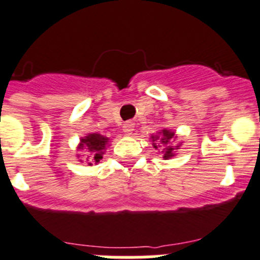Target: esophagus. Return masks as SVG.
Here are the masks:
<instances>
[{
    "instance_id": "34e87169",
    "label": "esophagus",
    "mask_w": 260,
    "mask_h": 260,
    "mask_svg": "<svg viewBox=\"0 0 260 260\" xmlns=\"http://www.w3.org/2000/svg\"><path fill=\"white\" fill-rule=\"evenodd\" d=\"M133 128H135V125H133V123H131V121L124 123V125H123V129L125 133H131L133 131Z\"/></svg>"
}]
</instances>
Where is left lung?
Segmentation results:
<instances>
[{
  "mask_svg": "<svg viewBox=\"0 0 260 260\" xmlns=\"http://www.w3.org/2000/svg\"><path fill=\"white\" fill-rule=\"evenodd\" d=\"M174 135H175V133L171 132V131L164 129V131H162V132H161V136H158V137L153 136V137H152L153 143H154V141H157V140H159V143H161L164 146H166V148L164 149V150H165V154H164L165 159H168V158L173 157V155H174V153H173L174 148H173V146L169 145V143H170L171 140L174 139ZM153 146H154V148L157 149L158 146H161V145H158V146H157V145H155V143H154V144H153Z\"/></svg>",
  "mask_w": 260,
  "mask_h": 260,
  "instance_id": "8db88e82",
  "label": "left lung"
}]
</instances>
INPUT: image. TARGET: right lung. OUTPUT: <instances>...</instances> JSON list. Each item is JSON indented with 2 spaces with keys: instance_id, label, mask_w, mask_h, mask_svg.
Here are the masks:
<instances>
[{
  "instance_id": "right-lung-1",
  "label": "right lung",
  "mask_w": 260,
  "mask_h": 260,
  "mask_svg": "<svg viewBox=\"0 0 260 260\" xmlns=\"http://www.w3.org/2000/svg\"><path fill=\"white\" fill-rule=\"evenodd\" d=\"M107 140V137L101 136L98 133H92V135H89V136L81 140L80 149H85L86 152H90L89 159H87L89 165L98 164L102 159Z\"/></svg>"
}]
</instances>
